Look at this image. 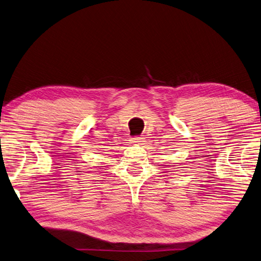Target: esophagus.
<instances>
[{
	"label": "esophagus",
	"mask_w": 261,
	"mask_h": 261,
	"mask_svg": "<svg viewBox=\"0 0 261 261\" xmlns=\"http://www.w3.org/2000/svg\"><path fill=\"white\" fill-rule=\"evenodd\" d=\"M131 143H134V144H143L144 143V138H143V137H134V138L131 139Z\"/></svg>",
	"instance_id": "1"
}]
</instances>
